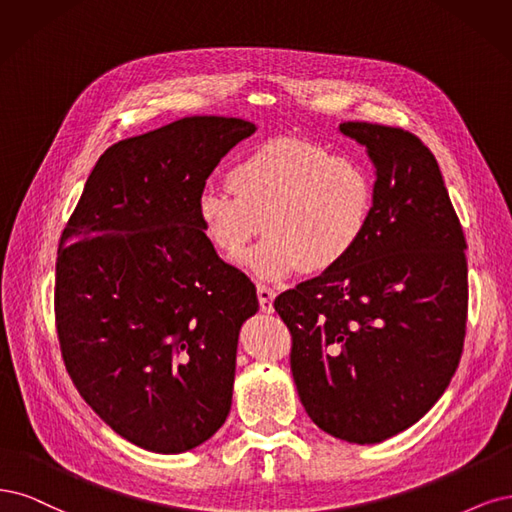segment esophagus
<instances>
[{"label": "esophagus", "mask_w": 512, "mask_h": 512, "mask_svg": "<svg viewBox=\"0 0 512 512\" xmlns=\"http://www.w3.org/2000/svg\"><path fill=\"white\" fill-rule=\"evenodd\" d=\"M257 298H259V308H261V312H266V315H270V312H274V298H276L274 289L257 285Z\"/></svg>", "instance_id": "esophagus-1"}]
</instances>
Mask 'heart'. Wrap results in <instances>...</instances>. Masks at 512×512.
<instances>
[{"mask_svg": "<svg viewBox=\"0 0 512 512\" xmlns=\"http://www.w3.org/2000/svg\"><path fill=\"white\" fill-rule=\"evenodd\" d=\"M227 189L195 200L206 240L238 259L261 229L268 234L244 259L255 278L278 283L295 272L327 274L366 238L376 187L364 161L340 157L304 138H274L227 170Z\"/></svg>", "mask_w": 512, "mask_h": 512, "instance_id": "obj_1", "label": "heart"}]
</instances>
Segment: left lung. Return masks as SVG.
<instances>
[{
    "label": "left lung",
    "instance_id": "obj_1",
    "mask_svg": "<svg viewBox=\"0 0 512 512\" xmlns=\"http://www.w3.org/2000/svg\"><path fill=\"white\" fill-rule=\"evenodd\" d=\"M374 166L366 238L340 268L280 293L291 372L308 417L374 444L415 425L449 387L464 349L466 238L438 161L400 127L342 123Z\"/></svg>",
    "mask_w": 512,
    "mask_h": 512
}]
</instances>
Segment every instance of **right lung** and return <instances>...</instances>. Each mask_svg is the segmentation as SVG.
Instances as JSON below:
<instances>
[{
	"label": "right lung",
	"mask_w": 512,
	"mask_h": 512,
	"mask_svg": "<svg viewBox=\"0 0 512 512\" xmlns=\"http://www.w3.org/2000/svg\"><path fill=\"white\" fill-rule=\"evenodd\" d=\"M255 129L185 117L112 144L61 234L65 368L102 421L140 449L200 447L232 408L240 327L259 302L202 234L195 200Z\"/></svg>",
	"instance_id": "obj_1"
}]
</instances>
